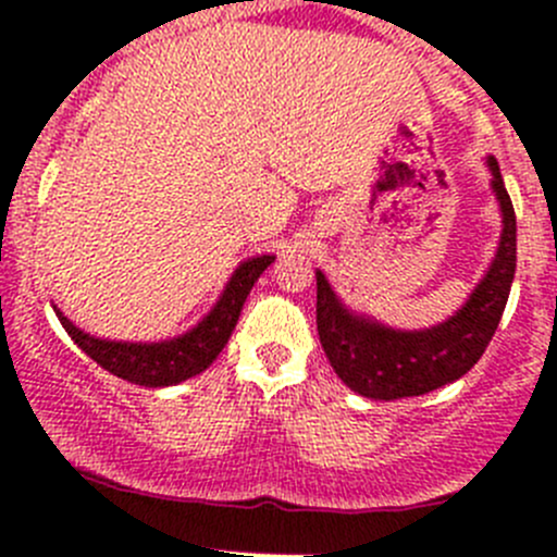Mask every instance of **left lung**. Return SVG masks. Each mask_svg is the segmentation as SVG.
Masks as SVG:
<instances>
[{
  "instance_id": "1",
  "label": "left lung",
  "mask_w": 557,
  "mask_h": 557,
  "mask_svg": "<svg viewBox=\"0 0 557 557\" xmlns=\"http://www.w3.org/2000/svg\"><path fill=\"white\" fill-rule=\"evenodd\" d=\"M491 185L502 207V243L485 277L466 305L445 323L423 331L387 329L372 318L347 310L331 290L323 272L318 277V336L331 367L350 391L367 398L423 396L463 377L482 358L498 329L518 263L515 207L504 188L498 161L487 159Z\"/></svg>"
}]
</instances>
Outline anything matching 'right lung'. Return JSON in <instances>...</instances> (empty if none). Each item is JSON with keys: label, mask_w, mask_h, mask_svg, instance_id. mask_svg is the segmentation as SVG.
I'll return each instance as SVG.
<instances>
[{"label": "right lung", "mask_w": 557, "mask_h": 557, "mask_svg": "<svg viewBox=\"0 0 557 557\" xmlns=\"http://www.w3.org/2000/svg\"><path fill=\"white\" fill-rule=\"evenodd\" d=\"M272 261L274 256H256L239 263L237 272L228 280L226 290L221 294V299L215 301V307L201 318V323H196L194 329L174 336V339H99V336H91L86 334V331L77 329L70 318H64V312H61L59 307H53V310L59 314L66 334L72 336V342L110 374L145 387L177 385L183 383V380L196 377L199 372H205V369L215 361L218 352L226 347L228 336H232L234 325H237L239 320V312H243L247 294H250L256 280L261 277L263 269Z\"/></svg>", "instance_id": "right-lung-1"}]
</instances>
